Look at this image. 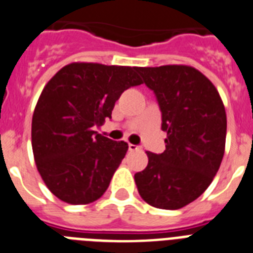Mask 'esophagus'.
<instances>
[{"instance_id":"obj_1","label":"esophagus","mask_w":253,"mask_h":253,"mask_svg":"<svg viewBox=\"0 0 253 253\" xmlns=\"http://www.w3.org/2000/svg\"><path fill=\"white\" fill-rule=\"evenodd\" d=\"M128 149H129V151H135V150L138 149V146H137V145H131V143H129Z\"/></svg>"}]
</instances>
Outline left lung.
<instances>
[{"label":"left lung","instance_id":"obj_1","mask_svg":"<svg viewBox=\"0 0 253 253\" xmlns=\"http://www.w3.org/2000/svg\"><path fill=\"white\" fill-rule=\"evenodd\" d=\"M137 72L155 94L167 138L164 152H147L149 164L134 174L135 185L150 206L179 210L206 191L220 168L224 103L214 85L193 67H138Z\"/></svg>","mask_w":253,"mask_h":253}]
</instances>
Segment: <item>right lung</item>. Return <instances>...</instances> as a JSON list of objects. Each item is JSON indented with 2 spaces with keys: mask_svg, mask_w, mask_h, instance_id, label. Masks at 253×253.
I'll return each instance as SVG.
<instances>
[{
  "mask_svg": "<svg viewBox=\"0 0 253 253\" xmlns=\"http://www.w3.org/2000/svg\"><path fill=\"white\" fill-rule=\"evenodd\" d=\"M137 67L71 63L43 87L32 118V150L47 189L89 204L107 190L128 143L98 134L124 90L141 85Z\"/></svg>",
  "mask_w": 253,
  "mask_h": 253,
  "instance_id": "add662e5",
  "label": "right lung"
}]
</instances>
